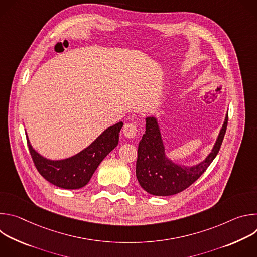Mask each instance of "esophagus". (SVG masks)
Segmentation results:
<instances>
[{
  "label": "esophagus",
  "instance_id": "34e87169",
  "mask_svg": "<svg viewBox=\"0 0 257 257\" xmlns=\"http://www.w3.org/2000/svg\"><path fill=\"white\" fill-rule=\"evenodd\" d=\"M137 133V127L135 124L132 123H126L123 127V134L127 138H134Z\"/></svg>",
  "mask_w": 257,
  "mask_h": 257
}]
</instances>
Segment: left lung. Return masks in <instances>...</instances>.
<instances>
[{
    "label": "left lung",
    "instance_id": "8db88e82",
    "mask_svg": "<svg viewBox=\"0 0 257 257\" xmlns=\"http://www.w3.org/2000/svg\"><path fill=\"white\" fill-rule=\"evenodd\" d=\"M228 112L210 153L196 165L185 166L173 162L166 155V145L159 120L145 118V133L138 144L136 177L140 186L150 194L170 196L188 188L205 172L216 157L226 133Z\"/></svg>",
    "mask_w": 257,
    "mask_h": 257
}]
</instances>
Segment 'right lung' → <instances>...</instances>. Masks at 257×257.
<instances>
[{
    "label": "right lung",
    "instance_id": "right-lung-1",
    "mask_svg": "<svg viewBox=\"0 0 257 257\" xmlns=\"http://www.w3.org/2000/svg\"><path fill=\"white\" fill-rule=\"evenodd\" d=\"M122 127L123 122L107 127L83 151L62 160L42 156L32 148L25 133L30 155L40 174L53 185L72 190L82 188L89 182L102 160L118 145Z\"/></svg>",
    "mask_w": 257,
    "mask_h": 257
}]
</instances>
